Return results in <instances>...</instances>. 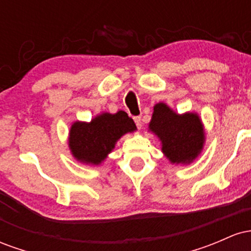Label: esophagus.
<instances>
[{"mask_svg":"<svg viewBox=\"0 0 251 251\" xmlns=\"http://www.w3.org/2000/svg\"><path fill=\"white\" fill-rule=\"evenodd\" d=\"M134 123H135V125H137V127L138 128H142V126H143V124H142V119H140V117H135L134 118Z\"/></svg>","mask_w":251,"mask_h":251,"instance_id":"obj_1","label":"esophagus"}]
</instances>
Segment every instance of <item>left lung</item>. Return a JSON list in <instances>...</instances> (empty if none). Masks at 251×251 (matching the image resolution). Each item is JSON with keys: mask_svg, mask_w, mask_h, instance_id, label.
Instances as JSON below:
<instances>
[{"mask_svg": "<svg viewBox=\"0 0 251 251\" xmlns=\"http://www.w3.org/2000/svg\"><path fill=\"white\" fill-rule=\"evenodd\" d=\"M149 131L162 144V152L171 164L189 165L201 153L205 129L196 112L179 114L165 102L153 106Z\"/></svg>", "mask_w": 251, "mask_h": 251, "instance_id": "1", "label": "left lung"}]
</instances>
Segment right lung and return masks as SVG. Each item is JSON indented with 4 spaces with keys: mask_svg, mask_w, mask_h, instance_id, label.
<instances>
[{
    "mask_svg": "<svg viewBox=\"0 0 251 251\" xmlns=\"http://www.w3.org/2000/svg\"><path fill=\"white\" fill-rule=\"evenodd\" d=\"M135 131L137 126L126 112H102L89 123L76 120L72 124L68 148L76 162L98 166L113 151L123 135Z\"/></svg>",
    "mask_w": 251,
    "mask_h": 251,
    "instance_id": "right-lung-1",
    "label": "right lung"
}]
</instances>
